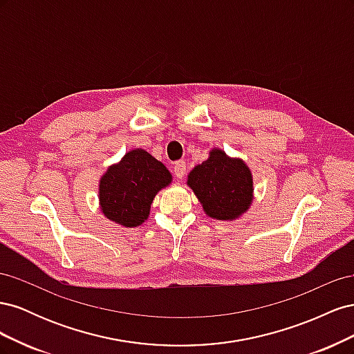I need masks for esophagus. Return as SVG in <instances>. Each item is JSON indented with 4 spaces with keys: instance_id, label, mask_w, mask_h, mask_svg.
Masks as SVG:
<instances>
[{
    "instance_id": "obj_1",
    "label": "esophagus",
    "mask_w": 354,
    "mask_h": 354,
    "mask_svg": "<svg viewBox=\"0 0 354 354\" xmlns=\"http://www.w3.org/2000/svg\"><path fill=\"white\" fill-rule=\"evenodd\" d=\"M173 171H174L176 178H183L185 174H186V162H185V160H178V162H176L174 167H173Z\"/></svg>"
}]
</instances>
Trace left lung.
Returning a JSON list of instances; mask_svg holds the SVG:
<instances>
[{
  "mask_svg": "<svg viewBox=\"0 0 354 354\" xmlns=\"http://www.w3.org/2000/svg\"><path fill=\"white\" fill-rule=\"evenodd\" d=\"M187 185L194 189L203 209L217 220H233L250 208L252 177L241 159H230L214 149L209 158L190 171Z\"/></svg>",
  "mask_w": 354,
  "mask_h": 354,
  "instance_id": "left-lung-1",
  "label": "left lung"
}]
</instances>
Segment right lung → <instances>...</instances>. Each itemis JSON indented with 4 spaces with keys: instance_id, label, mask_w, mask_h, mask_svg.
I'll return each instance as SVG.
<instances>
[{
    "instance_id": "right-lung-1",
    "label": "right lung",
    "mask_w": 354,
    "mask_h": 354,
    "mask_svg": "<svg viewBox=\"0 0 354 354\" xmlns=\"http://www.w3.org/2000/svg\"><path fill=\"white\" fill-rule=\"evenodd\" d=\"M171 183V174L143 149L128 152L100 180V205L109 220L137 227L147 218L158 192Z\"/></svg>"
}]
</instances>
